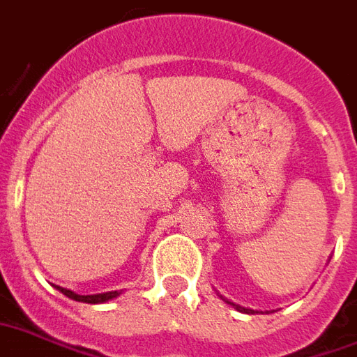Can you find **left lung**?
<instances>
[{
    "mask_svg": "<svg viewBox=\"0 0 357 357\" xmlns=\"http://www.w3.org/2000/svg\"><path fill=\"white\" fill-rule=\"evenodd\" d=\"M232 304V303H230ZM234 306H236V304H234ZM236 308H238V310H241V312H247V314H249V310H247V308H239V306H236Z\"/></svg>",
    "mask_w": 357,
    "mask_h": 357,
    "instance_id": "obj_1",
    "label": "left lung"
}]
</instances>
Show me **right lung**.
<instances>
[{
  "label": "right lung",
  "instance_id": "right-lung-1",
  "mask_svg": "<svg viewBox=\"0 0 357 357\" xmlns=\"http://www.w3.org/2000/svg\"><path fill=\"white\" fill-rule=\"evenodd\" d=\"M56 289L61 291L62 295H66L68 298L72 301H77V303H89V304H100V303H106V301H112V298H116L119 295L118 291H110V293H98V295H77L74 291H70V289H64V287H59Z\"/></svg>",
  "mask_w": 357,
  "mask_h": 357
}]
</instances>
